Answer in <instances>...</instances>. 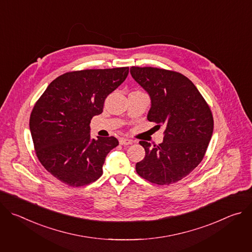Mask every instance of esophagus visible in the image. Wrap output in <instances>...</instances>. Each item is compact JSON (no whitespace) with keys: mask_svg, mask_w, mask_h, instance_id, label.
<instances>
[{"mask_svg":"<svg viewBox=\"0 0 252 252\" xmlns=\"http://www.w3.org/2000/svg\"><path fill=\"white\" fill-rule=\"evenodd\" d=\"M119 141H120V145H122V146H128V145H131V142H132V140H130L128 138H125V137H121L119 139Z\"/></svg>","mask_w":252,"mask_h":252,"instance_id":"esophagus-1","label":"esophagus"}]
</instances>
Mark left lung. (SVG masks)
Returning <instances> with one entry per match:
<instances>
[{"label": "left lung", "instance_id": "obj_1", "mask_svg": "<svg viewBox=\"0 0 252 252\" xmlns=\"http://www.w3.org/2000/svg\"><path fill=\"white\" fill-rule=\"evenodd\" d=\"M130 75L151 96L148 120L165 126L158 146L139 141L146 157L135 170L153 184H174L202 160L213 131L211 111L193 83L177 71L131 66Z\"/></svg>", "mask_w": 252, "mask_h": 252}]
</instances>
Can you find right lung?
I'll list each match as a JSON object with an SVG mask.
<instances>
[{"label": "right lung", "instance_id": "obj_1", "mask_svg": "<svg viewBox=\"0 0 252 252\" xmlns=\"http://www.w3.org/2000/svg\"><path fill=\"white\" fill-rule=\"evenodd\" d=\"M128 66L68 71L54 80L35 102L30 129L40 162L69 187L100 177L105 157L119 145L114 136L91 137V120L121 86Z\"/></svg>", "mask_w": 252, "mask_h": 252}]
</instances>
